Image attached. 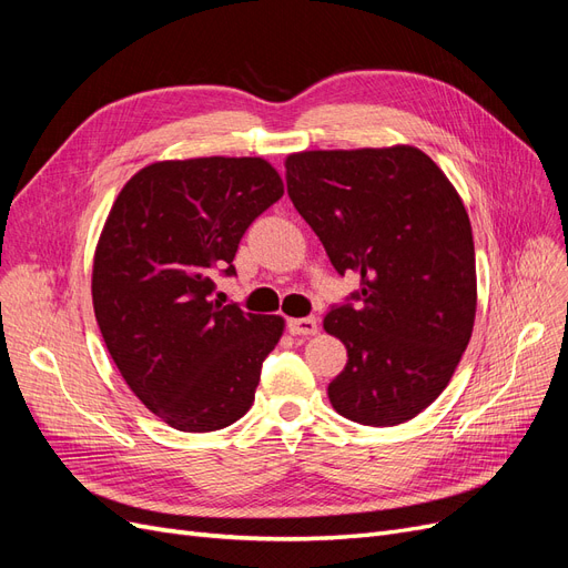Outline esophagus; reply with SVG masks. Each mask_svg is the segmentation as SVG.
Returning a JSON list of instances; mask_svg holds the SVG:
<instances>
[{"label": "esophagus", "instance_id": "obj_1", "mask_svg": "<svg viewBox=\"0 0 568 568\" xmlns=\"http://www.w3.org/2000/svg\"><path fill=\"white\" fill-rule=\"evenodd\" d=\"M320 329V322L315 317H298L288 320V332L294 336H313Z\"/></svg>", "mask_w": 568, "mask_h": 568}]
</instances>
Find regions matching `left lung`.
Masks as SVG:
<instances>
[{
  "mask_svg": "<svg viewBox=\"0 0 568 568\" xmlns=\"http://www.w3.org/2000/svg\"><path fill=\"white\" fill-rule=\"evenodd\" d=\"M286 189L338 274H359L353 303L324 329L348 363L326 388L341 417L395 426L432 405L467 351L476 257L467 209L417 146L301 151Z\"/></svg>",
  "mask_w": 568,
  "mask_h": 568,
  "instance_id": "1",
  "label": "left lung"
}]
</instances>
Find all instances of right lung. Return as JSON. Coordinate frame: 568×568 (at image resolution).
Listing matches in <instances>:
<instances>
[{
	"instance_id": "right-lung-1",
	"label": "right lung",
	"mask_w": 568,
	"mask_h": 568,
	"mask_svg": "<svg viewBox=\"0 0 568 568\" xmlns=\"http://www.w3.org/2000/svg\"><path fill=\"white\" fill-rule=\"evenodd\" d=\"M284 194L265 159L142 168L120 189L92 267L97 324L130 390L178 432H217L253 405L284 320L213 301V270Z\"/></svg>"
}]
</instances>
